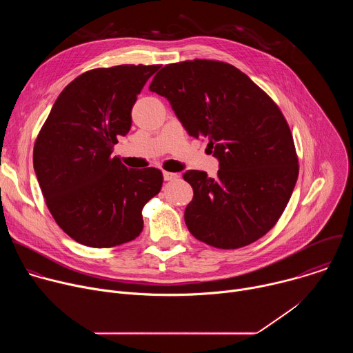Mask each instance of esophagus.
<instances>
[{
    "instance_id": "1",
    "label": "esophagus",
    "mask_w": 353,
    "mask_h": 353,
    "mask_svg": "<svg viewBox=\"0 0 353 353\" xmlns=\"http://www.w3.org/2000/svg\"><path fill=\"white\" fill-rule=\"evenodd\" d=\"M163 179L166 181H172V180L179 179V174L177 173H172V172H163Z\"/></svg>"
}]
</instances>
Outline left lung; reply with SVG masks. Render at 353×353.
Returning <instances> with one entry per match:
<instances>
[{
  "label": "left lung",
  "mask_w": 353,
  "mask_h": 353,
  "mask_svg": "<svg viewBox=\"0 0 353 353\" xmlns=\"http://www.w3.org/2000/svg\"><path fill=\"white\" fill-rule=\"evenodd\" d=\"M149 90L169 103L219 161L215 179L187 170L194 191L184 211L190 233L216 248H240L281 218L299 165L290 128L274 100L236 67L212 60L165 65Z\"/></svg>",
  "instance_id": "left-lung-1"
}]
</instances>
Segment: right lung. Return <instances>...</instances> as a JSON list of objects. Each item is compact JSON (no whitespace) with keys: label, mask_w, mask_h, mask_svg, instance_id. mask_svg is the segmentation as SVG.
<instances>
[{"label":"right lung","mask_w":353,"mask_h":353,"mask_svg":"<svg viewBox=\"0 0 353 353\" xmlns=\"http://www.w3.org/2000/svg\"><path fill=\"white\" fill-rule=\"evenodd\" d=\"M159 65L90 70L57 97L33 148V168L48 211L75 241L109 248L143 228L142 208L163 183L159 169H128L112 157L131 128V110Z\"/></svg>","instance_id":"1"}]
</instances>
